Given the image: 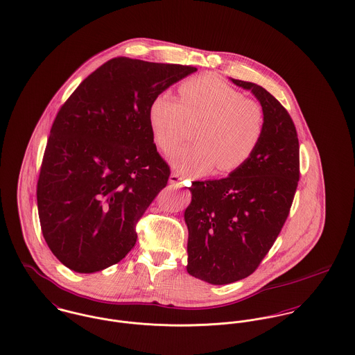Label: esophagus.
Here are the masks:
<instances>
[{
	"label": "esophagus",
	"mask_w": 355,
	"mask_h": 355,
	"mask_svg": "<svg viewBox=\"0 0 355 355\" xmlns=\"http://www.w3.org/2000/svg\"><path fill=\"white\" fill-rule=\"evenodd\" d=\"M184 178H185V177L181 175V174H178V173H171L170 177H168V182H170L171 185L180 188L181 184H182V181H184Z\"/></svg>",
	"instance_id": "1"
}]
</instances>
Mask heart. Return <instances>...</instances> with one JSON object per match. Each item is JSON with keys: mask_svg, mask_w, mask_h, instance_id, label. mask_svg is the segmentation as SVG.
Returning a JSON list of instances; mask_svg holds the SVG:
<instances>
[{"mask_svg": "<svg viewBox=\"0 0 355 355\" xmlns=\"http://www.w3.org/2000/svg\"><path fill=\"white\" fill-rule=\"evenodd\" d=\"M191 146L168 157L180 173L205 174L218 164L234 171L252 157L265 132V113L259 104L214 77H198L180 86V100L170 92L154 97L148 121L158 147L177 148L185 137L187 121H200Z\"/></svg>", "mask_w": 355, "mask_h": 355, "instance_id": "obj_1", "label": "heart"}]
</instances>
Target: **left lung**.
Instances as JSON below:
<instances>
[{"instance_id":"left-lung-1","label":"left lung","mask_w":355,"mask_h":355,"mask_svg":"<svg viewBox=\"0 0 355 355\" xmlns=\"http://www.w3.org/2000/svg\"><path fill=\"white\" fill-rule=\"evenodd\" d=\"M231 81L259 101L265 132L243 166L225 178L194 181L189 188L187 270L212 285L255 272L289 215L300 178L299 139L288 110L262 86Z\"/></svg>"}]
</instances>
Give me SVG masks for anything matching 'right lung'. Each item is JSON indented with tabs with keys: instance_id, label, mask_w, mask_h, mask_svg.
I'll return each mask as SVG.
<instances>
[{
	"instance_id": "1",
	"label": "right lung",
	"mask_w": 355,
	"mask_h": 355,
	"mask_svg": "<svg viewBox=\"0 0 355 355\" xmlns=\"http://www.w3.org/2000/svg\"><path fill=\"white\" fill-rule=\"evenodd\" d=\"M194 71L114 58L58 112L36 196L46 243L66 268L101 272L137 243V220L170 175L150 128V104Z\"/></svg>"
}]
</instances>
